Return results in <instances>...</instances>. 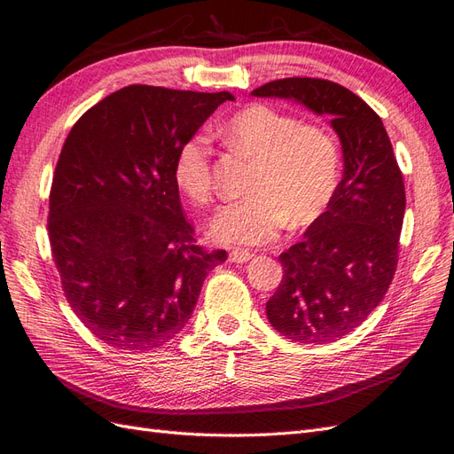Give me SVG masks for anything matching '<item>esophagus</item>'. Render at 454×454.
<instances>
[{"label": "esophagus", "mask_w": 454, "mask_h": 454, "mask_svg": "<svg viewBox=\"0 0 454 454\" xmlns=\"http://www.w3.org/2000/svg\"><path fill=\"white\" fill-rule=\"evenodd\" d=\"M253 256H254V254H253V253H249V251L236 249V251H231V253H230L228 261H230V262H234V264H243V262H249Z\"/></svg>", "instance_id": "obj_1"}]
</instances>
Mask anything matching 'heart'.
<instances>
[{
	"label": "heart",
	"mask_w": 454,
	"mask_h": 454,
	"mask_svg": "<svg viewBox=\"0 0 454 454\" xmlns=\"http://www.w3.org/2000/svg\"><path fill=\"white\" fill-rule=\"evenodd\" d=\"M234 150L254 160L249 196L220 209L207 228L215 243L254 247L276 239L289 223L306 226L323 215L340 178V155L333 135L302 125L268 105L241 108L223 125ZM175 180L196 205L213 198L211 146L201 135L188 138L175 160Z\"/></svg>",
	"instance_id": "heart-1"
}]
</instances>
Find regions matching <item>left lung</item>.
<instances>
[{"mask_svg":"<svg viewBox=\"0 0 454 454\" xmlns=\"http://www.w3.org/2000/svg\"><path fill=\"white\" fill-rule=\"evenodd\" d=\"M251 95L329 115L340 140L342 180L304 239L279 254L283 279L266 302L279 334L304 344L334 342L369 317L395 274L405 186L392 142L371 106L339 83L287 77Z\"/></svg>","mask_w":454,"mask_h":454,"instance_id":"left-lung-1","label":"left lung"}]
</instances>
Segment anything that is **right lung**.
Wrapping results in <instances>:
<instances>
[{"instance_id":"right-lung-1","label":"right lung","mask_w":454,"mask_h":454,"mask_svg":"<svg viewBox=\"0 0 454 454\" xmlns=\"http://www.w3.org/2000/svg\"><path fill=\"white\" fill-rule=\"evenodd\" d=\"M230 93L129 85L72 127L49 198V241L64 294L97 339L152 349L186 327L207 253L183 215L175 160Z\"/></svg>"}]
</instances>
